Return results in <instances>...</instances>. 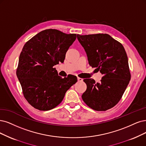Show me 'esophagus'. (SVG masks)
<instances>
[{"instance_id": "34e87169", "label": "esophagus", "mask_w": 146, "mask_h": 146, "mask_svg": "<svg viewBox=\"0 0 146 146\" xmlns=\"http://www.w3.org/2000/svg\"><path fill=\"white\" fill-rule=\"evenodd\" d=\"M78 82H82L83 81V79L78 77Z\"/></svg>"}]
</instances>
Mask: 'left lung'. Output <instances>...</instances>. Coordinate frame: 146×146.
I'll list each match as a JSON object with an SVG mask.
<instances>
[{"label":"left lung","mask_w":146,"mask_h":146,"mask_svg":"<svg viewBox=\"0 0 146 146\" xmlns=\"http://www.w3.org/2000/svg\"><path fill=\"white\" fill-rule=\"evenodd\" d=\"M77 38L87 53L90 66L103 74L100 83L92 79L84 80L87 87L82 98L94 110L111 109L120 100L131 80L125 48L106 34H78Z\"/></svg>","instance_id":"left-lung-1"}]
</instances>
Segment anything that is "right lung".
<instances>
[{"label":"right lung","mask_w":146,"mask_h":146,"mask_svg":"<svg viewBox=\"0 0 146 146\" xmlns=\"http://www.w3.org/2000/svg\"><path fill=\"white\" fill-rule=\"evenodd\" d=\"M76 34L46 29L27 41L21 52L17 76L28 103L40 111L50 110L63 100L67 91L77 82L76 76L62 78L55 65L63 62Z\"/></svg>","instance_id":"1"}]
</instances>
